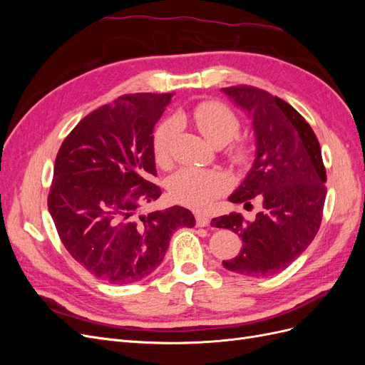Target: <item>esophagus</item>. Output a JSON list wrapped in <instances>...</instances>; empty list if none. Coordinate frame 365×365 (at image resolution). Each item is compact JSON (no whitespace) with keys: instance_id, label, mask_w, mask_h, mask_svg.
<instances>
[{"instance_id":"1","label":"esophagus","mask_w":365,"mask_h":365,"mask_svg":"<svg viewBox=\"0 0 365 365\" xmlns=\"http://www.w3.org/2000/svg\"><path fill=\"white\" fill-rule=\"evenodd\" d=\"M210 224V219L204 215H196V225L197 227H207Z\"/></svg>"}]
</instances>
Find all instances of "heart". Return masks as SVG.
<instances>
[{
    "mask_svg": "<svg viewBox=\"0 0 365 365\" xmlns=\"http://www.w3.org/2000/svg\"><path fill=\"white\" fill-rule=\"evenodd\" d=\"M192 118L202 135L215 146H224L233 140L240 129V121L231 109L219 102H202L195 106ZM180 120L165 118L153 135V158L160 165H169L172 161V146L180 132ZM231 158L244 164L250 158V148L245 143H236L231 148ZM169 192L175 201L192 208H205L215 197L222 195L228 180L224 173L200 168H182L169 180Z\"/></svg>",
    "mask_w": 365,
    "mask_h": 365,
    "instance_id": "obj_1",
    "label": "heart"
}]
</instances>
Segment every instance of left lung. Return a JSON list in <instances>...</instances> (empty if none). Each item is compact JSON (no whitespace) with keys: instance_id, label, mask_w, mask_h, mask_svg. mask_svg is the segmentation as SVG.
I'll use <instances>...</instances> for the list:
<instances>
[{"instance_id":"1","label":"left lung","mask_w":365,"mask_h":365,"mask_svg":"<svg viewBox=\"0 0 365 365\" xmlns=\"http://www.w3.org/2000/svg\"><path fill=\"white\" fill-rule=\"evenodd\" d=\"M252 120L256 158L228 200L262 210L254 220L240 213L215 217L217 228L233 230L242 250L222 264L248 277H269L288 268L311 245L322 225L326 169L322 149L307 121L282 98L254 86L222 88Z\"/></svg>"}]
</instances>
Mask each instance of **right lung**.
<instances>
[{
    "instance_id": "1",
    "label": "right lung",
    "mask_w": 365,
    "mask_h": 365,
    "mask_svg": "<svg viewBox=\"0 0 365 365\" xmlns=\"http://www.w3.org/2000/svg\"><path fill=\"white\" fill-rule=\"evenodd\" d=\"M173 94L118 97L83 117L54 161L48 212L71 257L106 283L126 284L155 271L180 227H195L190 210L173 205L148 215L155 201L153 128Z\"/></svg>"
}]
</instances>
